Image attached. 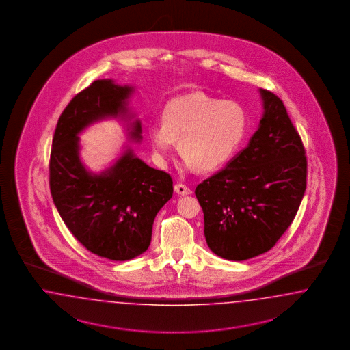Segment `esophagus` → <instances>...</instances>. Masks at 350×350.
<instances>
[{
    "instance_id": "esophagus-1",
    "label": "esophagus",
    "mask_w": 350,
    "mask_h": 350,
    "mask_svg": "<svg viewBox=\"0 0 350 350\" xmlns=\"http://www.w3.org/2000/svg\"><path fill=\"white\" fill-rule=\"evenodd\" d=\"M174 191H176V193L182 195V196H186V195H191L192 193V191L186 185H183V183H177L174 186Z\"/></svg>"
}]
</instances>
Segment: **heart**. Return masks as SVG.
Listing matches in <instances>:
<instances>
[{
	"label": "heart",
	"instance_id": "obj_1",
	"mask_svg": "<svg viewBox=\"0 0 350 350\" xmlns=\"http://www.w3.org/2000/svg\"><path fill=\"white\" fill-rule=\"evenodd\" d=\"M249 127L244 105L204 92L180 96L165 105L161 124L148 127V139L160 163L170 159L180 141L187 168L218 170L232 159Z\"/></svg>",
	"mask_w": 350,
	"mask_h": 350
}]
</instances>
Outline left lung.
I'll use <instances>...</instances> for the list:
<instances>
[{"mask_svg":"<svg viewBox=\"0 0 350 350\" xmlns=\"http://www.w3.org/2000/svg\"><path fill=\"white\" fill-rule=\"evenodd\" d=\"M259 92L265 111L247 146L195 190L206 244L236 262L275 246L307 187L306 150L286 107L271 91Z\"/></svg>","mask_w":350,"mask_h":350,"instance_id":"left-lung-1","label":"left lung"}]
</instances>
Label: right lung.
<instances>
[{"label":"right lung","instance_id":"add662e5","mask_svg":"<svg viewBox=\"0 0 350 350\" xmlns=\"http://www.w3.org/2000/svg\"><path fill=\"white\" fill-rule=\"evenodd\" d=\"M133 87L98 79L75 95L57 120L50 158L53 204L75 239L91 253L129 260L148 250L152 224L173 195L168 173L148 167L127 146L100 174L85 168L78 135L106 118L127 122ZM141 122L128 126L131 141H141Z\"/></svg>","mask_w":350,"mask_h":350}]
</instances>
